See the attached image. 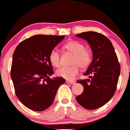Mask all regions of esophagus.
<instances>
[{
	"label": "esophagus",
	"instance_id": "34e87169",
	"mask_svg": "<svg viewBox=\"0 0 130 130\" xmlns=\"http://www.w3.org/2000/svg\"><path fill=\"white\" fill-rule=\"evenodd\" d=\"M66 82L68 84H70V85H74V84L75 83V82H71V81H66Z\"/></svg>",
	"mask_w": 130,
	"mask_h": 130
}]
</instances>
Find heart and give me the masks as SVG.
<instances>
[{
	"mask_svg": "<svg viewBox=\"0 0 130 130\" xmlns=\"http://www.w3.org/2000/svg\"><path fill=\"white\" fill-rule=\"evenodd\" d=\"M64 48L69 52L73 54L72 64L70 67H62L57 71V75L68 81H73L75 79L79 72V66L85 68L90 64L92 55L81 42L71 40L64 45ZM49 60L54 67L58 68L60 66V53L57 49H53L49 54Z\"/></svg>",
	"mask_w": 130,
	"mask_h": 130,
	"instance_id": "obj_1",
	"label": "heart"
}]
</instances>
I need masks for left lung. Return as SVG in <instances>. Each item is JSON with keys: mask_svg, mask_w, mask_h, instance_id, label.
I'll list each match as a JSON object with an SVG mask.
<instances>
[{"mask_svg": "<svg viewBox=\"0 0 130 130\" xmlns=\"http://www.w3.org/2000/svg\"><path fill=\"white\" fill-rule=\"evenodd\" d=\"M76 36L87 40L92 52V60L84 74L90 79L77 81L83 85L84 90L76 100L87 109H96L114 95L120 73V64L112 43L106 36L93 31Z\"/></svg>", "mask_w": 130, "mask_h": 130, "instance_id": "left-lung-1", "label": "left lung"}]
</instances>
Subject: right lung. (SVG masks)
<instances>
[{
	"label": "right lung",
	"mask_w": 130,
	"mask_h": 130,
	"mask_svg": "<svg viewBox=\"0 0 130 130\" xmlns=\"http://www.w3.org/2000/svg\"><path fill=\"white\" fill-rule=\"evenodd\" d=\"M65 36L35 35L18 45L13 55L11 77L17 97L30 109L42 111L53 104L62 77L53 74L49 54Z\"/></svg>",
	"instance_id": "add662e5"
}]
</instances>
